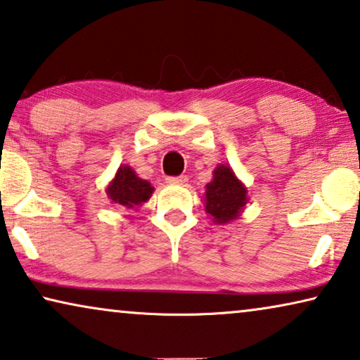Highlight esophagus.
Instances as JSON below:
<instances>
[{
	"mask_svg": "<svg viewBox=\"0 0 360 360\" xmlns=\"http://www.w3.org/2000/svg\"><path fill=\"white\" fill-rule=\"evenodd\" d=\"M186 181H187L186 176H169V178H166V182L171 186H181L184 184Z\"/></svg>",
	"mask_w": 360,
	"mask_h": 360,
	"instance_id": "34e87169",
	"label": "esophagus"
}]
</instances>
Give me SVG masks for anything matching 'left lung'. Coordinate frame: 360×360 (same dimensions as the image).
I'll list each match as a JSON object with an SVG mask.
<instances>
[{"mask_svg": "<svg viewBox=\"0 0 360 360\" xmlns=\"http://www.w3.org/2000/svg\"><path fill=\"white\" fill-rule=\"evenodd\" d=\"M205 187V212L215 224H229L241 215L248 202V191L230 166H217L214 179Z\"/></svg>", "mask_w": 360, "mask_h": 360, "instance_id": "1", "label": "left lung"}]
</instances>
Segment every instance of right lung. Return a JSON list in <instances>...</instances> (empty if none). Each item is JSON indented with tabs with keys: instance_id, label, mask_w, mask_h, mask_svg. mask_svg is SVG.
<instances>
[{
	"instance_id": "add662e5",
	"label": "right lung",
	"mask_w": 360,
	"mask_h": 360,
	"mask_svg": "<svg viewBox=\"0 0 360 360\" xmlns=\"http://www.w3.org/2000/svg\"><path fill=\"white\" fill-rule=\"evenodd\" d=\"M153 186L148 181L140 179L130 166H120L105 189L112 204L127 207V209H136L145 204L153 194Z\"/></svg>"
}]
</instances>
